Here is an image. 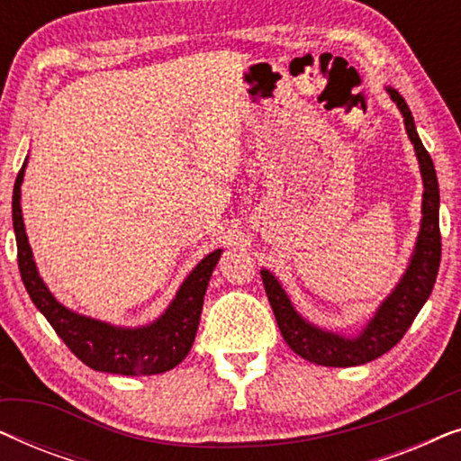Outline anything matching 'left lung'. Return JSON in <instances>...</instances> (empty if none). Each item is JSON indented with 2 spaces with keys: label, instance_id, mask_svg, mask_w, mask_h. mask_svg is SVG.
<instances>
[{
  "label": "left lung",
  "instance_id": "obj_1",
  "mask_svg": "<svg viewBox=\"0 0 461 461\" xmlns=\"http://www.w3.org/2000/svg\"><path fill=\"white\" fill-rule=\"evenodd\" d=\"M388 94L401 109L402 117H405L407 134L413 142L415 155H418L420 161L421 178H424V201H421V213L424 216H421L420 237L418 243H415V251L407 267V273L402 275L399 285L384 300V304L377 308L375 317L369 321L367 327L357 338H344L338 336V333L323 331L319 327L306 323L294 311L292 302H289L287 294L283 292L279 281L268 270H262L260 273L283 339H285L295 355H300L311 363L325 365V367H355V365L374 361V358L382 357L384 352L394 348L402 339V336H405V331L411 327L413 319L421 311V306L426 304L438 275L440 229L437 172H434L430 155H428V150L420 140L405 98L396 90H393V87H388Z\"/></svg>",
  "mask_w": 461,
  "mask_h": 461
}]
</instances>
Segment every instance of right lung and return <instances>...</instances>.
<instances>
[{"instance_id": "add662e5", "label": "right lung", "mask_w": 461, "mask_h": 461, "mask_svg": "<svg viewBox=\"0 0 461 461\" xmlns=\"http://www.w3.org/2000/svg\"><path fill=\"white\" fill-rule=\"evenodd\" d=\"M23 176L24 166L16 176L14 194H12L18 270H21L31 300L50 321L59 338H62V342L79 361L96 371L119 375H155L174 369L188 355L194 342L207 283H210L213 267L218 264L222 249L212 251L197 264V268L182 283L172 304L155 323L138 327V330H122V327L103 323V321L81 317L56 302L37 273L21 212Z\"/></svg>"}]
</instances>
